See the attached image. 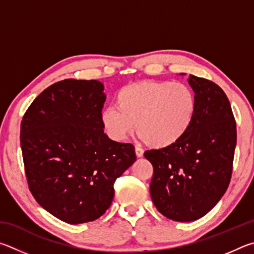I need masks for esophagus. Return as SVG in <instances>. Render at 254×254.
<instances>
[{"mask_svg":"<svg viewBox=\"0 0 254 254\" xmlns=\"http://www.w3.org/2000/svg\"><path fill=\"white\" fill-rule=\"evenodd\" d=\"M135 153H136V156L137 157H143L144 149L141 148L140 146H136V147H135Z\"/></svg>","mask_w":254,"mask_h":254,"instance_id":"1","label":"esophagus"}]
</instances>
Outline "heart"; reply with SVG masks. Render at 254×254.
<instances>
[{"label": "heart", "mask_w": 254, "mask_h": 254, "mask_svg": "<svg viewBox=\"0 0 254 254\" xmlns=\"http://www.w3.org/2000/svg\"><path fill=\"white\" fill-rule=\"evenodd\" d=\"M116 106L101 111L100 122L111 139L122 141L135 128L157 148L179 141L192 126L197 101L192 89L173 81H143L123 87Z\"/></svg>", "instance_id": "b5f03b06"}]
</instances>
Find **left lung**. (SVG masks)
<instances>
[{
    "instance_id": "8db88e82",
    "label": "left lung",
    "mask_w": 254,
    "mask_h": 254,
    "mask_svg": "<svg viewBox=\"0 0 254 254\" xmlns=\"http://www.w3.org/2000/svg\"><path fill=\"white\" fill-rule=\"evenodd\" d=\"M189 83L197 101L189 131L168 147L144 153L154 167L149 189L154 205L177 222L201 219L223 196L237 145V125L224 91L193 74Z\"/></svg>"
}]
</instances>
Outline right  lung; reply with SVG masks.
<instances>
[{
  "label": "right lung",
  "mask_w": 254,
  "mask_h": 254,
  "mask_svg": "<svg viewBox=\"0 0 254 254\" xmlns=\"http://www.w3.org/2000/svg\"><path fill=\"white\" fill-rule=\"evenodd\" d=\"M105 101L100 81L65 79L40 93L22 119L29 189L44 210L65 223H86L104 214L116 179L136 161L134 145L104 132Z\"/></svg>",
  "instance_id": "add662e5"
}]
</instances>
